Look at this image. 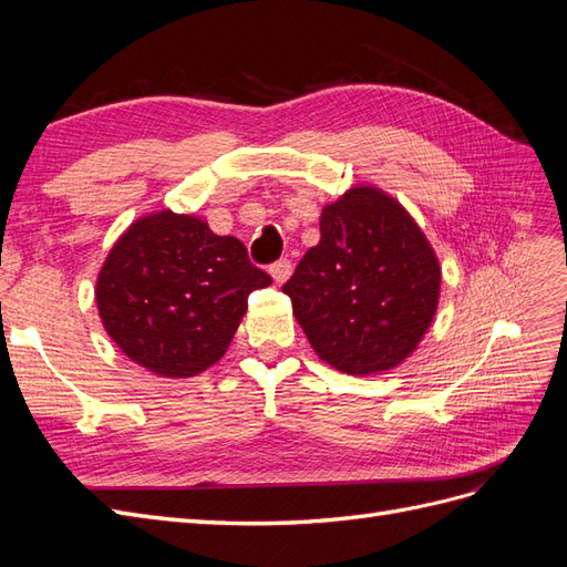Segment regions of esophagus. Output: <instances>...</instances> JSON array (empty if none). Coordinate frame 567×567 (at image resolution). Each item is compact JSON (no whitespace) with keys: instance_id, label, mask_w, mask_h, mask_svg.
Masks as SVG:
<instances>
[{"instance_id":"34e87169","label":"esophagus","mask_w":567,"mask_h":567,"mask_svg":"<svg viewBox=\"0 0 567 567\" xmlns=\"http://www.w3.org/2000/svg\"><path fill=\"white\" fill-rule=\"evenodd\" d=\"M269 274H271V279L277 281V284H284V281H288V277L290 274H293V262L290 260H279V262H274L271 267H269Z\"/></svg>"}]
</instances>
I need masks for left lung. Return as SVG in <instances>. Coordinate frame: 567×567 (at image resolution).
<instances>
[{"mask_svg": "<svg viewBox=\"0 0 567 567\" xmlns=\"http://www.w3.org/2000/svg\"><path fill=\"white\" fill-rule=\"evenodd\" d=\"M319 229L281 288L312 350L350 375L402 364L437 312L433 246L400 200L369 184L323 205Z\"/></svg>", "mask_w": 567, "mask_h": 567, "instance_id": "1", "label": "left lung"}]
</instances>
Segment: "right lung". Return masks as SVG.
I'll list each match as a JSON object with an SVG mask.
<instances>
[{"label":"right lung","mask_w":567,"mask_h":567,"mask_svg":"<svg viewBox=\"0 0 567 567\" xmlns=\"http://www.w3.org/2000/svg\"><path fill=\"white\" fill-rule=\"evenodd\" d=\"M271 277L234 236L196 215L158 210L134 219L96 279L106 333L134 364L188 379L225 357L248 296Z\"/></svg>","instance_id":"add662e5"}]
</instances>
